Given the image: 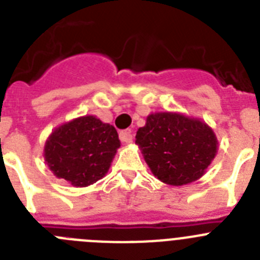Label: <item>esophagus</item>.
Here are the masks:
<instances>
[{
    "label": "esophagus",
    "instance_id": "obj_1",
    "mask_svg": "<svg viewBox=\"0 0 260 260\" xmlns=\"http://www.w3.org/2000/svg\"><path fill=\"white\" fill-rule=\"evenodd\" d=\"M119 139H121L123 143H132L133 142L132 130H130V128H127V130H122V132L119 133Z\"/></svg>",
    "mask_w": 260,
    "mask_h": 260
}]
</instances>
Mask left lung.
Instances as JSON below:
<instances>
[{"label":"left lung","mask_w":260,"mask_h":260,"mask_svg":"<svg viewBox=\"0 0 260 260\" xmlns=\"http://www.w3.org/2000/svg\"><path fill=\"white\" fill-rule=\"evenodd\" d=\"M135 143L153 176L173 186L199 180L217 152V139L207 123L173 112L150 114L138 128Z\"/></svg>","instance_id":"8db88e82"}]
</instances>
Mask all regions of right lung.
Returning <instances> with one entry per match:
<instances>
[{
	"label": "right lung",
	"mask_w": 260,
	"mask_h": 260,
	"mask_svg": "<svg viewBox=\"0 0 260 260\" xmlns=\"http://www.w3.org/2000/svg\"><path fill=\"white\" fill-rule=\"evenodd\" d=\"M119 146L113 126L84 116L58 126L49 135L44 157L54 176L86 187L107 174Z\"/></svg>",
	"instance_id": "obj_1"
}]
</instances>
